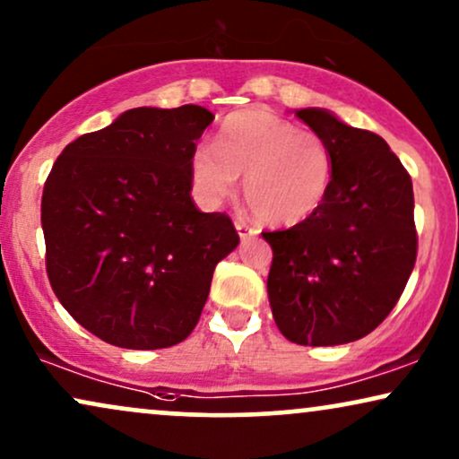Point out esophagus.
I'll return each mask as SVG.
<instances>
[{
    "label": "esophagus",
    "mask_w": 459,
    "mask_h": 459,
    "mask_svg": "<svg viewBox=\"0 0 459 459\" xmlns=\"http://www.w3.org/2000/svg\"><path fill=\"white\" fill-rule=\"evenodd\" d=\"M235 229H237V233H239L241 239H247V237L258 235V229L249 226L246 220H235Z\"/></svg>",
    "instance_id": "obj_1"
}]
</instances>
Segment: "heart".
<instances>
[{
  "label": "heart",
  "instance_id": "b5f03b06",
  "mask_svg": "<svg viewBox=\"0 0 459 459\" xmlns=\"http://www.w3.org/2000/svg\"><path fill=\"white\" fill-rule=\"evenodd\" d=\"M333 171L326 139L266 109L226 116L218 143L203 142L190 156V179L203 203L224 201L246 176L249 210L273 226H294L320 210Z\"/></svg>",
  "mask_w": 459,
  "mask_h": 459
}]
</instances>
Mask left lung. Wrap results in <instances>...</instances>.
Listing matches in <instances>:
<instances>
[{
	"label": "left lung",
	"instance_id": "obj_1",
	"mask_svg": "<svg viewBox=\"0 0 459 459\" xmlns=\"http://www.w3.org/2000/svg\"><path fill=\"white\" fill-rule=\"evenodd\" d=\"M297 116L333 150V184L313 216L263 233L273 249L269 303L292 343L343 345L373 333L407 286L417 258L413 182L377 133L320 108Z\"/></svg>",
	"mask_w": 459,
	"mask_h": 459
}]
</instances>
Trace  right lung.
<instances>
[{"mask_svg":"<svg viewBox=\"0 0 459 459\" xmlns=\"http://www.w3.org/2000/svg\"><path fill=\"white\" fill-rule=\"evenodd\" d=\"M213 114L135 108L63 150L42 195L46 273L89 333L162 350L193 333L213 269L239 243L226 213L190 196V156Z\"/></svg>","mask_w":459,"mask_h":459,"instance_id":"1","label":"right lung"}]
</instances>
